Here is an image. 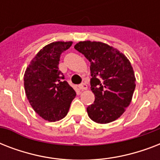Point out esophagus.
I'll list each match as a JSON object with an SVG mask.
<instances>
[{"mask_svg": "<svg viewBox=\"0 0 160 160\" xmlns=\"http://www.w3.org/2000/svg\"><path fill=\"white\" fill-rule=\"evenodd\" d=\"M87 85L85 84V83H83V84H81V85H79V89L81 90H87Z\"/></svg>", "mask_w": 160, "mask_h": 160, "instance_id": "1", "label": "esophagus"}]
</instances>
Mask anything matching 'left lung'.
Listing matches in <instances>:
<instances>
[{"mask_svg":"<svg viewBox=\"0 0 160 160\" xmlns=\"http://www.w3.org/2000/svg\"><path fill=\"white\" fill-rule=\"evenodd\" d=\"M75 49L90 62V90L95 100L87 107L88 115L98 124L121 116L135 89V76L127 57L117 49L100 41H80Z\"/></svg>","mask_w":160,"mask_h":160,"instance_id":"left-lung-1","label":"left lung"}]
</instances>
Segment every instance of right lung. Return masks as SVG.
<instances>
[{
    "instance_id": "1",
    "label": "right lung",
    "mask_w": 160,
    "mask_h": 160,
    "mask_svg": "<svg viewBox=\"0 0 160 160\" xmlns=\"http://www.w3.org/2000/svg\"><path fill=\"white\" fill-rule=\"evenodd\" d=\"M72 41H55L44 46L32 59L24 75L26 97L34 110L50 122L63 119L76 95L59 70L62 52Z\"/></svg>"
}]
</instances>
